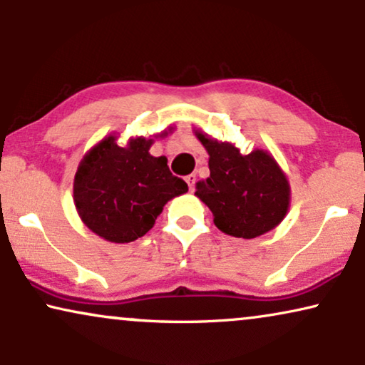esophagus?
Instances as JSON below:
<instances>
[{
  "label": "esophagus",
  "instance_id": "obj_1",
  "mask_svg": "<svg viewBox=\"0 0 365 365\" xmlns=\"http://www.w3.org/2000/svg\"><path fill=\"white\" fill-rule=\"evenodd\" d=\"M187 180V183H188V188H190V190L193 192V188H195V180H197V175H188V177L185 178Z\"/></svg>",
  "mask_w": 365,
  "mask_h": 365
}]
</instances>
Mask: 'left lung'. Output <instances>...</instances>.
Returning <instances> with one entry per match:
<instances>
[{
    "instance_id": "obj_1",
    "label": "left lung",
    "mask_w": 365,
    "mask_h": 365,
    "mask_svg": "<svg viewBox=\"0 0 365 365\" xmlns=\"http://www.w3.org/2000/svg\"><path fill=\"white\" fill-rule=\"evenodd\" d=\"M208 153L210 177L197 183L195 195L210 208L218 230L237 239H255L274 230L287 215V175L267 150L249 155L230 142L193 130Z\"/></svg>"
}]
</instances>
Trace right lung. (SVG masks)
Instances as JSON below:
<instances>
[{
	"mask_svg": "<svg viewBox=\"0 0 365 365\" xmlns=\"http://www.w3.org/2000/svg\"><path fill=\"white\" fill-rule=\"evenodd\" d=\"M116 140L110 135L85 153L75 173L73 200L91 232L106 242L128 244L143 237L165 203L188 187L170 172L167 157L150 155L153 138H130L125 147Z\"/></svg>",
	"mask_w": 365,
	"mask_h": 365,
	"instance_id": "right-lung-1",
	"label": "right lung"
}]
</instances>
